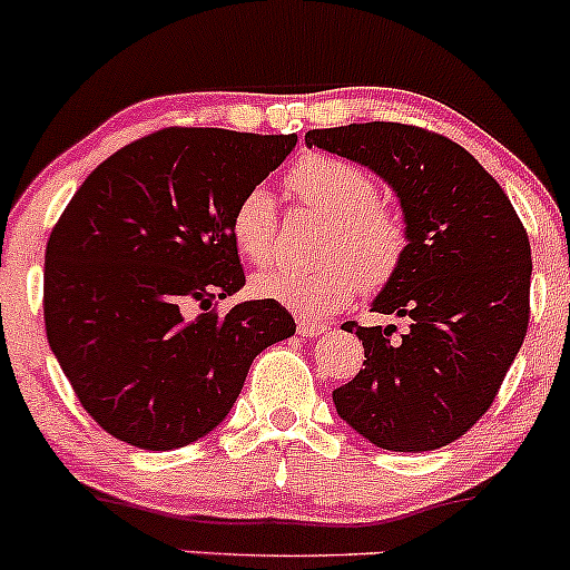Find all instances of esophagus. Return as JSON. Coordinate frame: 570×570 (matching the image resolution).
<instances>
[{"mask_svg": "<svg viewBox=\"0 0 570 570\" xmlns=\"http://www.w3.org/2000/svg\"><path fill=\"white\" fill-rule=\"evenodd\" d=\"M328 331H331V325L317 323V320H298V334L306 338H317V336L328 334Z\"/></svg>", "mask_w": 570, "mask_h": 570, "instance_id": "esophagus-1", "label": "esophagus"}]
</instances>
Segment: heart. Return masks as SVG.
I'll list each match as a JSON object with an SVG mask.
<instances>
[{
	"label": "heart",
	"instance_id": "heart-1",
	"mask_svg": "<svg viewBox=\"0 0 570 570\" xmlns=\"http://www.w3.org/2000/svg\"><path fill=\"white\" fill-rule=\"evenodd\" d=\"M287 188L298 202L331 217L315 266H277L253 279V293L304 317H325L357 291H380L399 272L406 250L404 220L376 202L380 188L361 166L334 156L298 158L287 171ZM236 250L253 264H268L277 250V202L255 185L232 215Z\"/></svg>",
	"mask_w": 570,
	"mask_h": 570
}]
</instances>
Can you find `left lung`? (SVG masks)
Listing matches in <instances>:
<instances>
[{
	"instance_id": "left-lung-1",
	"label": "left lung",
	"mask_w": 570,
	"mask_h": 570,
	"mask_svg": "<svg viewBox=\"0 0 570 570\" xmlns=\"http://www.w3.org/2000/svg\"><path fill=\"white\" fill-rule=\"evenodd\" d=\"M380 175L401 204L406 250L371 309L395 325L344 323L363 368L334 390L336 414L390 452H428L488 412L528 334L530 242L509 196L465 147L417 126L350 124L306 131Z\"/></svg>"
}]
</instances>
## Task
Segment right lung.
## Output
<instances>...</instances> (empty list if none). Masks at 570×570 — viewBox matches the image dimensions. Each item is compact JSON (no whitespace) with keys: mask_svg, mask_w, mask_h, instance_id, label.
Instances as JSON below:
<instances>
[{"mask_svg":"<svg viewBox=\"0 0 570 570\" xmlns=\"http://www.w3.org/2000/svg\"><path fill=\"white\" fill-rule=\"evenodd\" d=\"M296 134L164 129L101 161L50 232L45 331L82 409L139 450L207 436L253 357L296 334L285 306L215 298L245 287L232 215ZM199 305V318L187 312Z\"/></svg>","mask_w":570,"mask_h":570,"instance_id":"obj_1","label":"right lung"}]
</instances>
